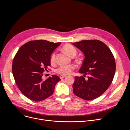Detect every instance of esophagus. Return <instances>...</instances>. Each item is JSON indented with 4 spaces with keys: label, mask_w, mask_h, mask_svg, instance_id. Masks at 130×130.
Masks as SVG:
<instances>
[{
    "label": "esophagus",
    "mask_w": 130,
    "mask_h": 130,
    "mask_svg": "<svg viewBox=\"0 0 130 130\" xmlns=\"http://www.w3.org/2000/svg\"><path fill=\"white\" fill-rule=\"evenodd\" d=\"M65 77H66V76H65V75H61V76H60V78L61 79H62L65 78Z\"/></svg>",
    "instance_id": "esophagus-1"
}]
</instances>
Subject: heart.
Wrapping results in <instances>:
<instances>
[{
    "instance_id": "1",
    "label": "heart",
    "mask_w": 130,
    "mask_h": 130,
    "mask_svg": "<svg viewBox=\"0 0 130 130\" xmlns=\"http://www.w3.org/2000/svg\"><path fill=\"white\" fill-rule=\"evenodd\" d=\"M63 50L67 53L70 57H74L77 53L76 48L71 44H67L65 45L63 47ZM55 60V53H53L50 59L51 62H54ZM76 66L73 64H69V65H62L59 67L57 69V72L61 75H66L70 73L72 71L75 69Z\"/></svg>"
}]
</instances>
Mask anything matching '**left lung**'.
I'll return each mask as SVG.
<instances>
[{
  "label": "left lung",
  "mask_w": 130,
  "mask_h": 130,
  "mask_svg": "<svg viewBox=\"0 0 130 130\" xmlns=\"http://www.w3.org/2000/svg\"><path fill=\"white\" fill-rule=\"evenodd\" d=\"M85 55L79 72L88 75L76 77L72 85L73 92L85 100H94L109 87L113 80L116 63L109 48L99 40H83L72 44Z\"/></svg>",
  "instance_id": "1"
}]
</instances>
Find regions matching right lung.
<instances>
[{
    "mask_svg": "<svg viewBox=\"0 0 130 130\" xmlns=\"http://www.w3.org/2000/svg\"><path fill=\"white\" fill-rule=\"evenodd\" d=\"M61 44L42 40L31 41L23 45L15 55L13 77L18 88L28 99L41 101L53 93L60 78L56 75L45 80L42 78L50 66L52 53Z\"/></svg>",
    "mask_w": 130,
    "mask_h": 130,
    "instance_id": "1",
    "label": "right lung"
}]
</instances>
